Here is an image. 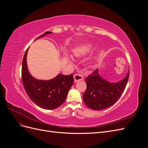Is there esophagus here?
I'll return each mask as SVG.
<instances>
[{"mask_svg":"<svg viewBox=\"0 0 148 148\" xmlns=\"http://www.w3.org/2000/svg\"><path fill=\"white\" fill-rule=\"evenodd\" d=\"M73 77H74V81L75 83L80 82L83 79V77L81 74H75Z\"/></svg>","mask_w":148,"mask_h":148,"instance_id":"obj_1","label":"esophagus"}]
</instances>
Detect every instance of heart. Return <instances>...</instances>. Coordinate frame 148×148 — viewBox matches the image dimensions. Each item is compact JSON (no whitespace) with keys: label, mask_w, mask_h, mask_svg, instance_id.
<instances>
[{"label":"heart","mask_w":148,"mask_h":148,"mask_svg":"<svg viewBox=\"0 0 148 148\" xmlns=\"http://www.w3.org/2000/svg\"><path fill=\"white\" fill-rule=\"evenodd\" d=\"M81 54H82V52H78V51H77V52H75V56L76 57H79V56H81Z\"/></svg>","instance_id":"1"}]
</instances>
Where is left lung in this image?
I'll return each instance as SVG.
<instances>
[{
	"instance_id": "1",
	"label": "left lung",
	"mask_w": 148,
	"mask_h": 148,
	"mask_svg": "<svg viewBox=\"0 0 148 148\" xmlns=\"http://www.w3.org/2000/svg\"><path fill=\"white\" fill-rule=\"evenodd\" d=\"M130 71L122 80L110 83L103 79L96 69L85 79L86 89L83 99L87 107L93 110H100L108 108L117 101L127 86Z\"/></svg>"
}]
</instances>
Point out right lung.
<instances>
[{"instance_id":"obj_1","label":"right lung","mask_w":148,"mask_h":148,"mask_svg":"<svg viewBox=\"0 0 148 148\" xmlns=\"http://www.w3.org/2000/svg\"><path fill=\"white\" fill-rule=\"evenodd\" d=\"M51 31H47L38 39L42 38ZM26 50L22 62L21 77L24 88L30 99L38 106L44 109H54L65 102L70 88L74 82L73 73L70 75H58L49 80H40L34 78L29 73L26 56Z\"/></svg>"}]
</instances>
